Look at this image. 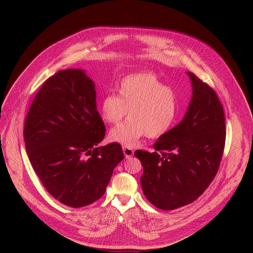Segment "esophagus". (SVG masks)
Segmentation results:
<instances>
[{"label":"esophagus","instance_id":"1","mask_svg":"<svg viewBox=\"0 0 253 253\" xmlns=\"http://www.w3.org/2000/svg\"><path fill=\"white\" fill-rule=\"evenodd\" d=\"M123 152H124V155H125L126 158H131L134 154V150L130 147H127V146L123 147Z\"/></svg>","mask_w":253,"mask_h":253}]
</instances>
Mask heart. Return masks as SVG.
<instances>
[{"label":"heart","mask_w":253,"mask_h":253,"mask_svg":"<svg viewBox=\"0 0 253 253\" xmlns=\"http://www.w3.org/2000/svg\"><path fill=\"white\" fill-rule=\"evenodd\" d=\"M177 111L176 92L150 72L126 76L119 84V96L107 93L100 105L102 118L112 125L120 124L129 112L131 119L110 132L111 140L129 147L145 135L158 138L166 134Z\"/></svg>","instance_id":"heart-1"}]
</instances>
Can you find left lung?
Instances as JSON below:
<instances>
[{"label": "left lung", "instance_id": "8db88e82", "mask_svg": "<svg viewBox=\"0 0 253 253\" xmlns=\"http://www.w3.org/2000/svg\"><path fill=\"white\" fill-rule=\"evenodd\" d=\"M193 97L177 126L159 137L154 152L137 150L144 195L157 208L172 210L196 200L218 171L225 145L223 107L215 91L187 72Z\"/></svg>", "mask_w": 253, "mask_h": 253}]
</instances>
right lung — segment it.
Listing matches in <instances>:
<instances>
[{
  "mask_svg": "<svg viewBox=\"0 0 253 253\" xmlns=\"http://www.w3.org/2000/svg\"><path fill=\"white\" fill-rule=\"evenodd\" d=\"M105 132L94 82L84 71H58L43 83L27 114L24 139L36 174L55 199L78 208L105 193L124 159L119 143L98 146Z\"/></svg>",
  "mask_w": 253,
  "mask_h": 253,
  "instance_id": "1",
  "label": "right lung"
}]
</instances>
